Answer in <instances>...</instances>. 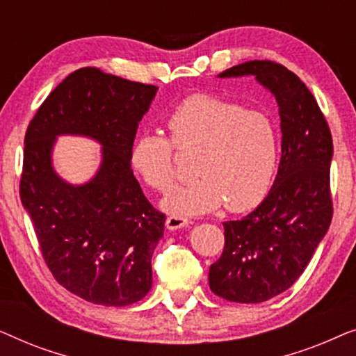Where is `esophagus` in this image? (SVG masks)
<instances>
[{"instance_id":"esophagus-1","label":"esophagus","mask_w":356,"mask_h":356,"mask_svg":"<svg viewBox=\"0 0 356 356\" xmlns=\"http://www.w3.org/2000/svg\"><path fill=\"white\" fill-rule=\"evenodd\" d=\"M168 230H178V228H183L188 225V218L183 216H170L167 217V222H165Z\"/></svg>"}]
</instances>
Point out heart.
<instances>
[{"label":"heart","instance_id":"heart-1","mask_svg":"<svg viewBox=\"0 0 356 356\" xmlns=\"http://www.w3.org/2000/svg\"><path fill=\"white\" fill-rule=\"evenodd\" d=\"M168 137L143 133L129 150L131 167L147 186L167 191L178 175V154L193 159L196 178L173 189L163 207L191 216L225 206L256 207L269 193L279 162V131L269 115L235 102L199 94L167 120Z\"/></svg>","mask_w":356,"mask_h":356}]
</instances>
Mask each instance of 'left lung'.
Listing matches in <instances>:
<instances>
[{"label":"left lung","instance_id":"obj_1","mask_svg":"<svg viewBox=\"0 0 356 356\" xmlns=\"http://www.w3.org/2000/svg\"><path fill=\"white\" fill-rule=\"evenodd\" d=\"M256 76L279 104L282 159L267 197L241 220L223 223L225 246L209 270L220 298L262 303L303 274L332 220V134L300 77L269 60H254L218 77Z\"/></svg>","mask_w":356,"mask_h":356}]
</instances>
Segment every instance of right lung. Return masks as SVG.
Instances as JSON below:
<instances>
[{
	"mask_svg": "<svg viewBox=\"0 0 356 356\" xmlns=\"http://www.w3.org/2000/svg\"><path fill=\"white\" fill-rule=\"evenodd\" d=\"M157 87L106 74L71 72L29 123L19 194L55 280L79 298L128 306L152 286L154 250L165 213L144 196L129 150ZM60 134H82L104 145L96 177L82 187L63 182L51 167Z\"/></svg>",
	"mask_w": 356,
	"mask_h": 356,
	"instance_id": "add662e5",
	"label": "right lung"
}]
</instances>
